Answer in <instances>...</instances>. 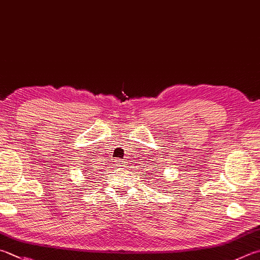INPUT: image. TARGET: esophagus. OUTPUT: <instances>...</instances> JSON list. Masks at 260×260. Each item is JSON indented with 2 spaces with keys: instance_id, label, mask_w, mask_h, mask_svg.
Here are the masks:
<instances>
[{
  "instance_id": "34e87169",
  "label": "esophagus",
  "mask_w": 260,
  "mask_h": 260,
  "mask_svg": "<svg viewBox=\"0 0 260 260\" xmlns=\"http://www.w3.org/2000/svg\"><path fill=\"white\" fill-rule=\"evenodd\" d=\"M115 162H116V165H117V166H119V167H121V166H124V160L117 159V160H115Z\"/></svg>"
}]
</instances>
